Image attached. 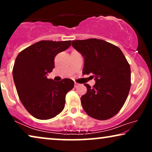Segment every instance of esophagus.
Here are the masks:
<instances>
[{
  "instance_id": "esophagus-1",
  "label": "esophagus",
  "mask_w": 152,
  "mask_h": 152,
  "mask_svg": "<svg viewBox=\"0 0 152 152\" xmlns=\"http://www.w3.org/2000/svg\"><path fill=\"white\" fill-rule=\"evenodd\" d=\"M79 85H80V84H79L78 83H77V82H75V88H76V87H77V86H79Z\"/></svg>"
}]
</instances>
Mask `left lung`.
<instances>
[{
    "label": "left lung",
    "instance_id": "obj_1",
    "mask_svg": "<svg viewBox=\"0 0 152 152\" xmlns=\"http://www.w3.org/2000/svg\"><path fill=\"white\" fill-rule=\"evenodd\" d=\"M72 45L84 59L82 72L96 81L81 97L82 107L91 118L105 120L123 107L131 87V68L119 48L97 39L72 41Z\"/></svg>",
    "mask_w": 152,
    "mask_h": 152
}]
</instances>
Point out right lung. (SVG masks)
I'll return each mask as SVG.
<instances>
[{"label": "right lung", "instance_id": "right-lung-1", "mask_svg": "<svg viewBox=\"0 0 152 152\" xmlns=\"http://www.w3.org/2000/svg\"><path fill=\"white\" fill-rule=\"evenodd\" d=\"M71 41H41L18 54L13 67V78L20 102L33 117L48 120L65 107L66 95L74 87L70 79L55 82L47 78L55 68V58L66 50Z\"/></svg>", "mask_w": 152, "mask_h": 152}]
</instances>
